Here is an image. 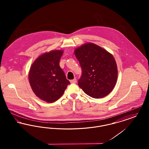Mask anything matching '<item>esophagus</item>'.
Here are the masks:
<instances>
[{"label":"esophagus","instance_id":"1","mask_svg":"<svg viewBox=\"0 0 149 149\" xmlns=\"http://www.w3.org/2000/svg\"><path fill=\"white\" fill-rule=\"evenodd\" d=\"M70 83H73V84H75L77 83V79H74L72 80H70Z\"/></svg>","mask_w":149,"mask_h":149}]
</instances>
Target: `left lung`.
<instances>
[{"label":"left lung","mask_w":149,"mask_h":149,"mask_svg":"<svg viewBox=\"0 0 149 149\" xmlns=\"http://www.w3.org/2000/svg\"><path fill=\"white\" fill-rule=\"evenodd\" d=\"M82 70L78 85L93 98H103L112 92L118 77L113 55L93 43H86L74 51Z\"/></svg>","instance_id":"8db88e82"}]
</instances>
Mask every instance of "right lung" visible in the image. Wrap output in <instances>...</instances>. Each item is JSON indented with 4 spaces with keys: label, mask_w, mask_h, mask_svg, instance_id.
Masks as SVG:
<instances>
[{
    "label": "right lung",
    "mask_w": 149,
    "mask_h": 149,
    "mask_svg": "<svg viewBox=\"0 0 149 149\" xmlns=\"http://www.w3.org/2000/svg\"><path fill=\"white\" fill-rule=\"evenodd\" d=\"M63 52V50H52L43 54L33 62L29 71V81L33 92L48 103L59 99L70 84L59 65Z\"/></svg>",
    "instance_id": "right-lung-1"
}]
</instances>
